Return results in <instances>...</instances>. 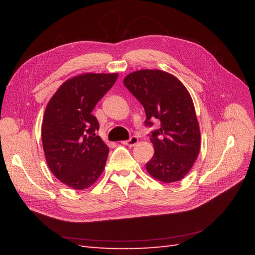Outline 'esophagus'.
I'll list each match as a JSON object with an SVG mask.
<instances>
[{
  "instance_id": "esophagus-1",
  "label": "esophagus",
  "mask_w": 255,
  "mask_h": 255,
  "mask_svg": "<svg viewBox=\"0 0 255 255\" xmlns=\"http://www.w3.org/2000/svg\"><path fill=\"white\" fill-rule=\"evenodd\" d=\"M123 143L126 144V145H129V147H132V145L138 143V138L136 136H132V137L129 138L128 140H126V141H123Z\"/></svg>"
}]
</instances>
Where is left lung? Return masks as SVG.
<instances>
[{
    "label": "left lung",
    "instance_id": "left-lung-1",
    "mask_svg": "<svg viewBox=\"0 0 255 255\" xmlns=\"http://www.w3.org/2000/svg\"><path fill=\"white\" fill-rule=\"evenodd\" d=\"M124 84L143 106L145 127H152L154 119L160 122V127L148 134L154 154L145 169L164 183L182 180L200 149L199 126L188 91L174 75L161 70L132 72Z\"/></svg>",
    "mask_w": 255,
    "mask_h": 255
}]
</instances>
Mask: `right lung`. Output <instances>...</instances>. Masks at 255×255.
Wrapping results in <instances>:
<instances>
[{
	"mask_svg": "<svg viewBox=\"0 0 255 255\" xmlns=\"http://www.w3.org/2000/svg\"><path fill=\"white\" fill-rule=\"evenodd\" d=\"M117 73H85L66 81L45 111L41 139L48 166L74 189L90 187L102 174L107 145L96 131L95 105L116 82Z\"/></svg>",
	"mask_w": 255,
	"mask_h": 255,
	"instance_id": "obj_1",
	"label": "right lung"
}]
</instances>
